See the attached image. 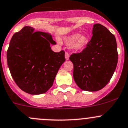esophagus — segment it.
I'll list each match as a JSON object with an SVG mask.
<instances>
[{"mask_svg": "<svg viewBox=\"0 0 128 128\" xmlns=\"http://www.w3.org/2000/svg\"><path fill=\"white\" fill-rule=\"evenodd\" d=\"M65 58L66 60H69V54L68 52H66L65 53Z\"/></svg>", "mask_w": 128, "mask_h": 128, "instance_id": "34e87169", "label": "esophagus"}]
</instances>
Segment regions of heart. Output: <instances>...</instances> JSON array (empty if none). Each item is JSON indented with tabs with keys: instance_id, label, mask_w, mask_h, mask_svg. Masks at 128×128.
Segmentation results:
<instances>
[{
	"instance_id": "obj_1",
	"label": "heart",
	"mask_w": 128,
	"mask_h": 128,
	"mask_svg": "<svg viewBox=\"0 0 128 128\" xmlns=\"http://www.w3.org/2000/svg\"><path fill=\"white\" fill-rule=\"evenodd\" d=\"M89 38L87 36L78 34H73L66 39L67 44H70L72 49L75 50H79L83 49L88 44Z\"/></svg>"
}]
</instances>
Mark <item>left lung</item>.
<instances>
[{
    "label": "left lung",
    "mask_w": 128,
    "mask_h": 128,
    "mask_svg": "<svg viewBox=\"0 0 128 128\" xmlns=\"http://www.w3.org/2000/svg\"><path fill=\"white\" fill-rule=\"evenodd\" d=\"M74 65L73 78L79 88L97 91L110 82L118 64L114 36L100 24L93 26L92 36L82 51L69 58Z\"/></svg>",
    "instance_id": "obj_1"
}]
</instances>
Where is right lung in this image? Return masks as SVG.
Segmentation results:
<instances>
[{"mask_svg":"<svg viewBox=\"0 0 128 128\" xmlns=\"http://www.w3.org/2000/svg\"><path fill=\"white\" fill-rule=\"evenodd\" d=\"M50 44H56L51 35L34 32L29 26L12 36L7 52V64L15 82L23 91L37 95L52 86L66 59L64 50L55 52Z\"/></svg>","mask_w":128,"mask_h":128,"instance_id":"1","label":"right lung"}]
</instances>
